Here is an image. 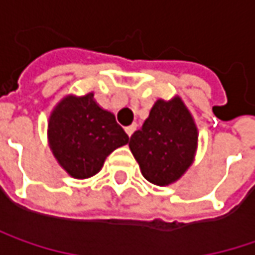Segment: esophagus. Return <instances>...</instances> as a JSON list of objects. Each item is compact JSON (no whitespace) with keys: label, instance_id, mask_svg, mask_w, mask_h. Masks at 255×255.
<instances>
[{"label":"esophagus","instance_id":"esophagus-1","mask_svg":"<svg viewBox=\"0 0 255 255\" xmlns=\"http://www.w3.org/2000/svg\"><path fill=\"white\" fill-rule=\"evenodd\" d=\"M137 129V124H131V126H128V127H126V132L128 134V137H131L132 135V132Z\"/></svg>","mask_w":255,"mask_h":255}]
</instances>
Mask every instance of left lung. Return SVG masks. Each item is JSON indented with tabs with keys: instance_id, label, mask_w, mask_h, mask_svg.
<instances>
[{
	"instance_id": "left-lung-1",
	"label": "left lung",
	"mask_w": 255,
	"mask_h": 255,
	"mask_svg": "<svg viewBox=\"0 0 255 255\" xmlns=\"http://www.w3.org/2000/svg\"><path fill=\"white\" fill-rule=\"evenodd\" d=\"M198 127L179 95L157 99L142 127L129 138V150L141 174L153 185L177 182L195 161Z\"/></svg>"
}]
</instances>
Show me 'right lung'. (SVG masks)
I'll list each match as a JSON object with an SVG mask.
<instances>
[{
    "label": "right lung",
    "instance_id": "add662e5",
    "mask_svg": "<svg viewBox=\"0 0 255 255\" xmlns=\"http://www.w3.org/2000/svg\"><path fill=\"white\" fill-rule=\"evenodd\" d=\"M47 140L59 166L73 179L95 176L115 148L126 145L128 135L115 115L99 107L94 92L69 94L53 108Z\"/></svg>",
    "mask_w": 255,
    "mask_h": 255
}]
</instances>
